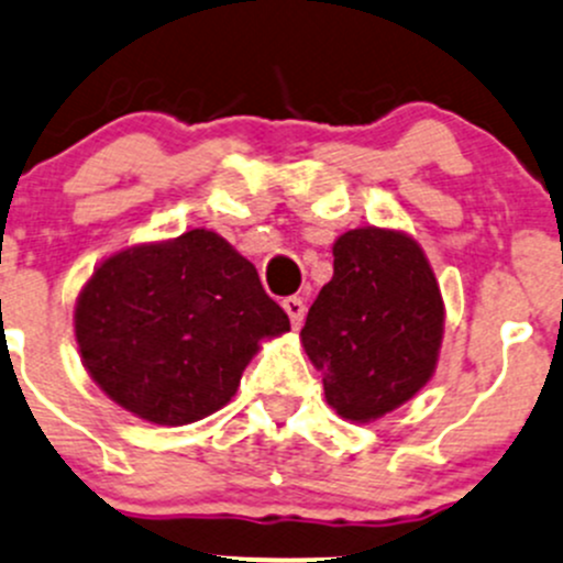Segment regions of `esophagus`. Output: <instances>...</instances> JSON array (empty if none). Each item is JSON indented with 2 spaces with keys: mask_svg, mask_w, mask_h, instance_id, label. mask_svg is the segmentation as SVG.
<instances>
[{
  "mask_svg": "<svg viewBox=\"0 0 563 563\" xmlns=\"http://www.w3.org/2000/svg\"><path fill=\"white\" fill-rule=\"evenodd\" d=\"M280 305H283V310L288 312V318H291V327L299 329L301 321H305V301H301L299 297H286Z\"/></svg>",
  "mask_w": 563,
  "mask_h": 563,
  "instance_id": "obj_1",
  "label": "esophagus"
}]
</instances>
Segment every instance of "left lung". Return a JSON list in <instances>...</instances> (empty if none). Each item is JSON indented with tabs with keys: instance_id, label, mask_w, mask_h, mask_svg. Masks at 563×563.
Returning a JSON list of instances; mask_svg holds the SVG:
<instances>
[{
	"instance_id": "obj_1",
	"label": "left lung",
	"mask_w": 563,
	"mask_h": 563,
	"mask_svg": "<svg viewBox=\"0 0 563 563\" xmlns=\"http://www.w3.org/2000/svg\"><path fill=\"white\" fill-rule=\"evenodd\" d=\"M331 253L334 275L312 301L299 336L336 416L369 423L431 380L445 305L410 234L351 229L336 236Z\"/></svg>"
}]
</instances>
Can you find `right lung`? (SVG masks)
<instances>
[{
	"label": "right lung",
	"mask_w": 563,
	"mask_h": 563,
	"mask_svg": "<svg viewBox=\"0 0 563 563\" xmlns=\"http://www.w3.org/2000/svg\"><path fill=\"white\" fill-rule=\"evenodd\" d=\"M291 331L247 258L207 229L104 258L75 305L82 366L115 405L186 426L229 405L262 340Z\"/></svg>",
	"instance_id": "right-lung-1"
}]
</instances>
